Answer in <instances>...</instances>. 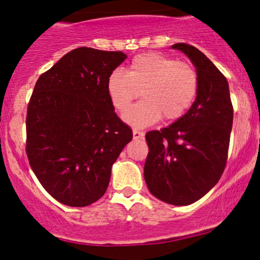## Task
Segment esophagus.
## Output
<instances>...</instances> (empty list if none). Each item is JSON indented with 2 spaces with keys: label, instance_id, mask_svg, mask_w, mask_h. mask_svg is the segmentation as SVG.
<instances>
[{
  "label": "esophagus",
  "instance_id": "1",
  "mask_svg": "<svg viewBox=\"0 0 260 260\" xmlns=\"http://www.w3.org/2000/svg\"><path fill=\"white\" fill-rule=\"evenodd\" d=\"M133 138L134 139H143L144 138V133H143L142 131L133 129Z\"/></svg>",
  "mask_w": 260,
  "mask_h": 260
}]
</instances>
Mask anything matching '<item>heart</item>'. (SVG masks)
<instances>
[{
  "instance_id": "obj_1",
  "label": "heart",
  "mask_w": 260,
  "mask_h": 260,
  "mask_svg": "<svg viewBox=\"0 0 260 260\" xmlns=\"http://www.w3.org/2000/svg\"><path fill=\"white\" fill-rule=\"evenodd\" d=\"M198 74L189 63L156 52L136 56L126 73L116 70L106 82L107 96L113 109L124 112L142 94L144 100L124 113V121L134 127H145L159 121L183 117L198 94Z\"/></svg>"
}]
</instances>
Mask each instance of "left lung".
Returning a JSON list of instances; mask_svg holds the SVG:
<instances>
[{
  "mask_svg": "<svg viewBox=\"0 0 260 260\" xmlns=\"http://www.w3.org/2000/svg\"><path fill=\"white\" fill-rule=\"evenodd\" d=\"M172 47L196 66L198 94L183 117L145 134L149 153L144 178L157 199L188 205L207 194L225 170L234 107L228 80L204 53L183 43Z\"/></svg>",
  "mask_w": 260,
  "mask_h": 260,
  "instance_id": "left-lung-1",
  "label": "left lung"
}]
</instances>
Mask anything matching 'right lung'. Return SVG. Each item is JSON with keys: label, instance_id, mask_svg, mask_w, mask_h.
I'll return each instance as SVG.
<instances>
[{"label": "right lung", "instance_id": "add662e5", "mask_svg": "<svg viewBox=\"0 0 260 260\" xmlns=\"http://www.w3.org/2000/svg\"><path fill=\"white\" fill-rule=\"evenodd\" d=\"M127 56L78 47L39 77L26 111L25 151L47 193L68 207L105 194L111 166L132 140L106 82Z\"/></svg>", "mask_w": 260, "mask_h": 260}]
</instances>
